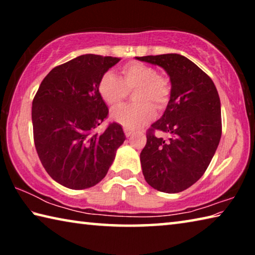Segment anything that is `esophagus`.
<instances>
[{
    "label": "esophagus",
    "instance_id": "obj_1",
    "mask_svg": "<svg viewBox=\"0 0 255 255\" xmlns=\"http://www.w3.org/2000/svg\"><path fill=\"white\" fill-rule=\"evenodd\" d=\"M125 135H126V137H130L132 135V130H130V129L125 128Z\"/></svg>",
    "mask_w": 255,
    "mask_h": 255
}]
</instances>
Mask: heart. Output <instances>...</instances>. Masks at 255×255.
I'll list each match as a JSON object with an SVG mask.
<instances>
[{"mask_svg": "<svg viewBox=\"0 0 255 255\" xmlns=\"http://www.w3.org/2000/svg\"><path fill=\"white\" fill-rule=\"evenodd\" d=\"M122 79L111 72L103 74L99 82V93L110 108H117L130 91L135 103L112 111L111 119L127 129L144 126L155 116V108L163 110L171 97V84L166 76L158 74L154 66L132 62L120 70Z\"/></svg>", "mask_w": 255, "mask_h": 255, "instance_id": "1", "label": "heart"}]
</instances>
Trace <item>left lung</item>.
<instances>
[{
  "label": "left lung",
  "mask_w": 255,
  "mask_h": 255,
  "mask_svg": "<svg viewBox=\"0 0 255 255\" xmlns=\"http://www.w3.org/2000/svg\"><path fill=\"white\" fill-rule=\"evenodd\" d=\"M158 65L171 80V97L161 119L146 132L140 153L143 174L150 187L176 193L199 180L222 136L221 100L213 80L179 54L137 57ZM164 132L167 140L156 136Z\"/></svg>",
  "instance_id": "8db88e82"
}]
</instances>
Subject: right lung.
Segmentation results:
<instances>
[{"mask_svg": "<svg viewBox=\"0 0 255 255\" xmlns=\"http://www.w3.org/2000/svg\"><path fill=\"white\" fill-rule=\"evenodd\" d=\"M120 60L93 54L56 66L42 80L32 101L33 140L42 166L64 187L91 188L105 178L125 136L109 124L108 107L99 93L102 75Z\"/></svg>", "mask_w": 255, "mask_h": 255, "instance_id": "obj_1", "label": "right lung"}]
</instances>
